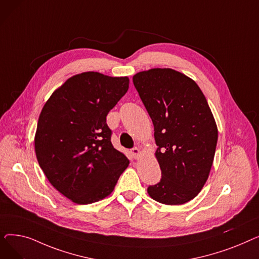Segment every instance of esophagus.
<instances>
[{
  "instance_id": "34e87169",
  "label": "esophagus",
  "mask_w": 259,
  "mask_h": 259,
  "mask_svg": "<svg viewBox=\"0 0 259 259\" xmlns=\"http://www.w3.org/2000/svg\"><path fill=\"white\" fill-rule=\"evenodd\" d=\"M131 153H132L134 158H138L141 155V150L138 147H134V148L131 149Z\"/></svg>"
}]
</instances>
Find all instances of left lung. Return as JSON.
Listing matches in <instances>:
<instances>
[{"mask_svg": "<svg viewBox=\"0 0 259 259\" xmlns=\"http://www.w3.org/2000/svg\"><path fill=\"white\" fill-rule=\"evenodd\" d=\"M133 84L153 122L161 170L148 193L182 205L200 192L213 164L219 132L211 109L193 79L169 68L139 72Z\"/></svg>", "mask_w": 259, "mask_h": 259, "instance_id": "8db88e82", "label": "left lung"}]
</instances>
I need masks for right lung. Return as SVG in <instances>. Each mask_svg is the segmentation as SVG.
<instances>
[{
  "label": "right lung",
  "instance_id": "right-lung-1",
  "mask_svg": "<svg viewBox=\"0 0 259 259\" xmlns=\"http://www.w3.org/2000/svg\"><path fill=\"white\" fill-rule=\"evenodd\" d=\"M129 78L84 72L52 93L39 114L35 154L50 184L79 205L110 194L128 158L112 146L108 112L124 97Z\"/></svg>",
  "mask_w": 259,
  "mask_h": 259
}]
</instances>
